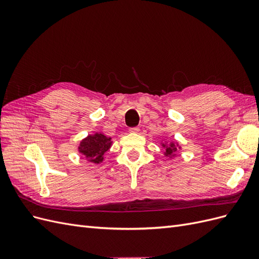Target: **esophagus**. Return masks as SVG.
<instances>
[{
  "label": "esophagus",
  "instance_id": "obj_1",
  "mask_svg": "<svg viewBox=\"0 0 259 259\" xmlns=\"http://www.w3.org/2000/svg\"><path fill=\"white\" fill-rule=\"evenodd\" d=\"M130 133H134V134H137V133H139V128H138V127L130 128Z\"/></svg>",
  "mask_w": 259,
  "mask_h": 259
}]
</instances>
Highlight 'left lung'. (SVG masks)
<instances>
[{
  "instance_id": "1",
  "label": "left lung",
  "mask_w": 259,
  "mask_h": 259,
  "mask_svg": "<svg viewBox=\"0 0 259 259\" xmlns=\"http://www.w3.org/2000/svg\"><path fill=\"white\" fill-rule=\"evenodd\" d=\"M161 145L164 148V155L168 156V158H173V156H175L177 150L180 149L178 143H174V142H170L168 144L162 143Z\"/></svg>"
}]
</instances>
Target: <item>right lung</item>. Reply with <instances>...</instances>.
<instances>
[{
    "label": "right lung",
    "instance_id": "add662e5",
    "mask_svg": "<svg viewBox=\"0 0 259 259\" xmlns=\"http://www.w3.org/2000/svg\"><path fill=\"white\" fill-rule=\"evenodd\" d=\"M111 145V137H107L101 133H95L94 135L84 138L77 149L89 162L99 164L104 161V155Z\"/></svg>",
    "mask_w": 259,
    "mask_h": 259
}]
</instances>
